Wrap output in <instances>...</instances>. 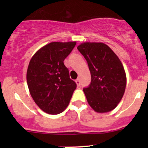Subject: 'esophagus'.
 <instances>
[{
	"label": "esophagus",
	"mask_w": 148,
	"mask_h": 148,
	"mask_svg": "<svg viewBox=\"0 0 148 148\" xmlns=\"http://www.w3.org/2000/svg\"><path fill=\"white\" fill-rule=\"evenodd\" d=\"M76 84H77V86H81V81H80V79H76Z\"/></svg>",
	"instance_id": "1"
}]
</instances>
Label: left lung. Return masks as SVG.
I'll list each match as a JSON object with an SVG mask.
<instances>
[{
    "label": "left lung",
    "mask_w": 148,
    "mask_h": 148,
    "mask_svg": "<svg viewBox=\"0 0 148 148\" xmlns=\"http://www.w3.org/2000/svg\"><path fill=\"white\" fill-rule=\"evenodd\" d=\"M77 49L87 61L91 82L84 88L89 105L98 113L114 109L123 98L127 78L120 59L103 43L85 42Z\"/></svg>",
    "instance_id": "1"
}]
</instances>
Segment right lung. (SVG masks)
<instances>
[{"mask_svg": "<svg viewBox=\"0 0 148 148\" xmlns=\"http://www.w3.org/2000/svg\"><path fill=\"white\" fill-rule=\"evenodd\" d=\"M76 44L49 43L35 53L29 62L26 79L30 93L37 106L49 114L62 113L76 88L64 64Z\"/></svg>", "mask_w": 148, "mask_h": 148, "instance_id": "add662e5", "label": "right lung"}]
</instances>
